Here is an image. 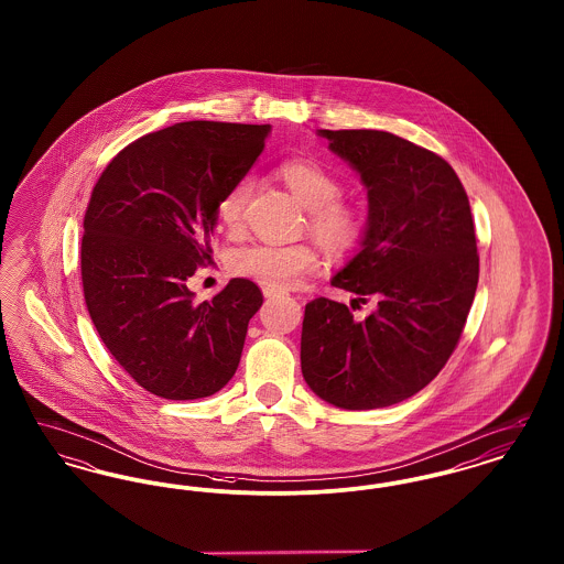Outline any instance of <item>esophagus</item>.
Segmentation results:
<instances>
[{
    "label": "esophagus",
    "mask_w": 564,
    "mask_h": 564,
    "mask_svg": "<svg viewBox=\"0 0 564 564\" xmlns=\"http://www.w3.org/2000/svg\"><path fill=\"white\" fill-rule=\"evenodd\" d=\"M264 295H267V297H276L279 292H276V290H270V288H264Z\"/></svg>",
    "instance_id": "obj_1"
}]
</instances>
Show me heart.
<instances>
[{"label": "heart", "mask_w": 564, "mask_h": 564, "mask_svg": "<svg viewBox=\"0 0 564 564\" xmlns=\"http://www.w3.org/2000/svg\"><path fill=\"white\" fill-rule=\"evenodd\" d=\"M276 175L308 209V230L332 256H349L366 237V215L343 198V182L325 164L313 159H290L276 166ZM251 180L241 177L217 200V219L232 232L242 226ZM319 267V253L306 245L256 242L242 247L230 262L235 274L270 290H292Z\"/></svg>", "instance_id": "b5f03b06"}]
</instances>
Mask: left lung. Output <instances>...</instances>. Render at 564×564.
I'll list each match as a JSON object with an SVG mask.
<instances>
[{
    "mask_svg": "<svg viewBox=\"0 0 564 564\" xmlns=\"http://www.w3.org/2000/svg\"><path fill=\"white\" fill-rule=\"evenodd\" d=\"M368 188L361 251L332 285L357 297L306 304V384L345 410L403 402L427 387L460 340L480 274L469 198L455 169L387 131H319ZM372 301L359 321L351 311Z\"/></svg>",
    "mask_w": 564,
    "mask_h": 564,
    "instance_id": "obj_1",
    "label": "left lung"
}]
</instances>
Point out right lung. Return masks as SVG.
<instances>
[{
	"instance_id": "right-lung-1",
	"label": "right lung",
	"mask_w": 564,
	"mask_h": 564,
	"mask_svg": "<svg viewBox=\"0 0 564 564\" xmlns=\"http://www.w3.org/2000/svg\"><path fill=\"white\" fill-rule=\"evenodd\" d=\"M269 124L192 120L143 134L97 180L82 237L86 308L120 368L164 400L217 393L264 302L232 279L209 302L186 281L212 260L217 200L264 150Z\"/></svg>"
}]
</instances>
